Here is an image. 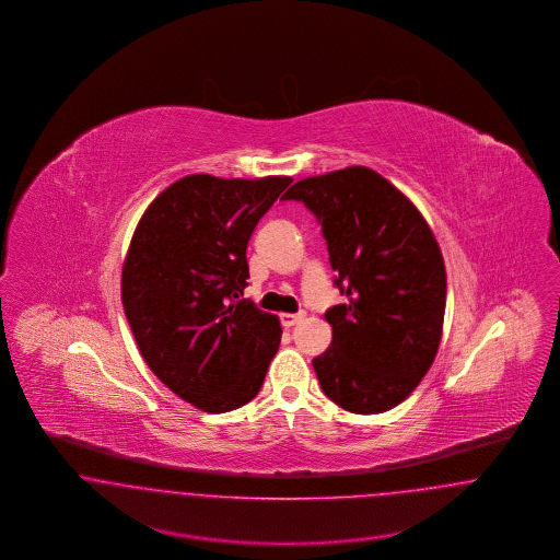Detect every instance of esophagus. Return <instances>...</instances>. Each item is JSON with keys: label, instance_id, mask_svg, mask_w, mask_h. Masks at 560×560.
<instances>
[{"label": "esophagus", "instance_id": "34e87169", "mask_svg": "<svg viewBox=\"0 0 560 560\" xmlns=\"http://www.w3.org/2000/svg\"><path fill=\"white\" fill-rule=\"evenodd\" d=\"M302 319H304V315H281V325H283L285 329H290V327L298 325Z\"/></svg>", "mask_w": 560, "mask_h": 560}]
</instances>
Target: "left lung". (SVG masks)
Returning <instances> with one entry per match:
<instances>
[{
    "mask_svg": "<svg viewBox=\"0 0 560 560\" xmlns=\"http://www.w3.org/2000/svg\"><path fill=\"white\" fill-rule=\"evenodd\" d=\"M283 199L317 215L336 285L331 345L313 359L323 393L350 413H382L427 375L443 334L447 275L424 215L384 176L352 165L295 183Z\"/></svg>",
    "mask_w": 560,
    "mask_h": 560,
    "instance_id": "obj_1",
    "label": "left lung"
}]
</instances>
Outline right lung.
Wrapping results in <instances>:
<instances>
[{
    "instance_id": "add662e5",
    "label": "right lung",
    "mask_w": 560,
    "mask_h": 560,
    "mask_svg": "<svg viewBox=\"0 0 560 560\" xmlns=\"http://www.w3.org/2000/svg\"><path fill=\"white\" fill-rule=\"evenodd\" d=\"M290 183L185 176L133 231L121 272L133 340L151 372L201 411L254 399L281 342L279 319L241 295L247 241Z\"/></svg>"
}]
</instances>
